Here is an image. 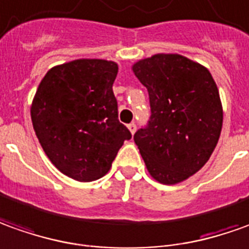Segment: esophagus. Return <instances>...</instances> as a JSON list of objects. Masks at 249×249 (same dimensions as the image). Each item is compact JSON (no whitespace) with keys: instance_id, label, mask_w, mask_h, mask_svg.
Instances as JSON below:
<instances>
[{"instance_id":"obj_1","label":"esophagus","mask_w":249,"mask_h":249,"mask_svg":"<svg viewBox=\"0 0 249 249\" xmlns=\"http://www.w3.org/2000/svg\"><path fill=\"white\" fill-rule=\"evenodd\" d=\"M128 129H129L132 135H133V133L136 132V124H135V123H131V124H128Z\"/></svg>"}]
</instances>
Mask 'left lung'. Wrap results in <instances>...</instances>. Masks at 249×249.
<instances>
[{"mask_svg":"<svg viewBox=\"0 0 249 249\" xmlns=\"http://www.w3.org/2000/svg\"><path fill=\"white\" fill-rule=\"evenodd\" d=\"M148 91L151 116L133 140L147 170L177 184L209 160L222 129V105L209 69L180 54H155L133 65Z\"/></svg>","mask_w":249,"mask_h":249,"instance_id":"obj_1","label":"left lung"}]
</instances>
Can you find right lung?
<instances>
[{
  "mask_svg": "<svg viewBox=\"0 0 249 249\" xmlns=\"http://www.w3.org/2000/svg\"><path fill=\"white\" fill-rule=\"evenodd\" d=\"M117 72L113 61L75 60L52 68L36 89L34 131L52 163L73 180L101 178L132 138L118 121Z\"/></svg>",
  "mask_w": 249,
  "mask_h": 249,
  "instance_id": "obj_1",
  "label": "right lung"
}]
</instances>
